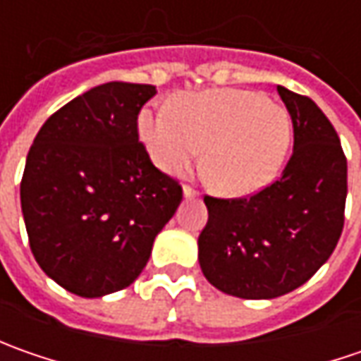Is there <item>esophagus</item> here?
<instances>
[{
    "label": "esophagus",
    "instance_id": "obj_1",
    "mask_svg": "<svg viewBox=\"0 0 361 361\" xmlns=\"http://www.w3.org/2000/svg\"><path fill=\"white\" fill-rule=\"evenodd\" d=\"M183 195H185V199H197V197H199V190L185 185V187H183Z\"/></svg>",
    "mask_w": 361,
    "mask_h": 361
}]
</instances>
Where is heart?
I'll return each instance as SVG.
<instances>
[{"instance_id": "obj_1", "label": "heart", "mask_w": 361, "mask_h": 361, "mask_svg": "<svg viewBox=\"0 0 361 361\" xmlns=\"http://www.w3.org/2000/svg\"><path fill=\"white\" fill-rule=\"evenodd\" d=\"M140 138L154 164L183 173L201 157L216 192L249 197L275 180L283 166L293 124L283 106L249 90L176 96L171 108L140 114Z\"/></svg>"}]
</instances>
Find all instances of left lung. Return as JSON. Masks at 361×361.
Instances as JSON below:
<instances>
[{
	"label": "left lung",
	"mask_w": 361,
	"mask_h": 361,
	"mask_svg": "<svg viewBox=\"0 0 361 361\" xmlns=\"http://www.w3.org/2000/svg\"><path fill=\"white\" fill-rule=\"evenodd\" d=\"M277 92L293 122L283 173L249 197L204 195L199 263L209 283L235 298L273 299L298 289L343 231L348 160L340 136L312 98L283 86Z\"/></svg>",
	"instance_id": "left-lung-1"
}]
</instances>
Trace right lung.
Segmentation results:
<instances>
[{"label": "right lung", "instance_id": "add662e5", "mask_svg": "<svg viewBox=\"0 0 361 361\" xmlns=\"http://www.w3.org/2000/svg\"><path fill=\"white\" fill-rule=\"evenodd\" d=\"M150 84L108 82L49 116L27 152L21 211L37 265L80 298L120 291L142 273L183 187L138 140Z\"/></svg>", "mask_w": 361, "mask_h": 361}]
</instances>
